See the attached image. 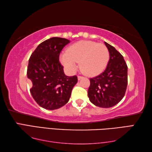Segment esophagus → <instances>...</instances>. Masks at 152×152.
<instances>
[{"label":"esophagus","instance_id":"obj_1","mask_svg":"<svg viewBox=\"0 0 152 152\" xmlns=\"http://www.w3.org/2000/svg\"><path fill=\"white\" fill-rule=\"evenodd\" d=\"M82 78H83V77L81 76H78V80H80Z\"/></svg>","mask_w":152,"mask_h":152}]
</instances>
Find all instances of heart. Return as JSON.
Returning <instances> with one entry per match:
<instances>
[{"label":"heart","mask_w":152,"mask_h":152,"mask_svg":"<svg viewBox=\"0 0 152 152\" xmlns=\"http://www.w3.org/2000/svg\"><path fill=\"white\" fill-rule=\"evenodd\" d=\"M109 57V51L105 45L82 40L70 45L66 53L61 55L60 61L70 73L76 70L77 62H80V69L83 73L95 76L106 69Z\"/></svg>","instance_id":"heart-1"}]
</instances>
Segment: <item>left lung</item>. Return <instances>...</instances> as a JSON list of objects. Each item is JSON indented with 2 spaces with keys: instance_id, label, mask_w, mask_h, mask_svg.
Here are the masks:
<instances>
[{
  "instance_id": "8db88e82",
  "label": "left lung",
  "mask_w": 152,
  "mask_h": 152,
  "mask_svg": "<svg viewBox=\"0 0 152 152\" xmlns=\"http://www.w3.org/2000/svg\"><path fill=\"white\" fill-rule=\"evenodd\" d=\"M110 59L102 74L90 78L89 101L101 108H110L124 98L127 86V66L122 55L104 42Z\"/></svg>"
}]
</instances>
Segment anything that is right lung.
Listing matches in <instances>:
<instances>
[{
  "label": "right lung",
  "mask_w": 152,
  "mask_h": 152,
  "mask_svg": "<svg viewBox=\"0 0 152 152\" xmlns=\"http://www.w3.org/2000/svg\"><path fill=\"white\" fill-rule=\"evenodd\" d=\"M70 40L53 37L40 43L31 54L27 67L30 91L37 104L45 109L56 110L69 102L76 76H67L59 62V54Z\"/></svg>",
  "instance_id": "add662e5"
}]
</instances>
